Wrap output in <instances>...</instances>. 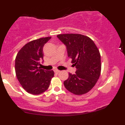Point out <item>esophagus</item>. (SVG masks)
I'll use <instances>...</instances> for the list:
<instances>
[{"label": "esophagus", "instance_id": "obj_1", "mask_svg": "<svg viewBox=\"0 0 125 125\" xmlns=\"http://www.w3.org/2000/svg\"><path fill=\"white\" fill-rule=\"evenodd\" d=\"M60 71H59V70H57V69H55V70H54V72L56 74H58L59 73H60Z\"/></svg>", "mask_w": 125, "mask_h": 125}]
</instances>
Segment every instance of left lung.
Here are the masks:
<instances>
[{
	"instance_id": "obj_1",
	"label": "left lung",
	"mask_w": 125,
	"mask_h": 125,
	"mask_svg": "<svg viewBox=\"0 0 125 125\" xmlns=\"http://www.w3.org/2000/svg\"><path fill=\"white\" fill-rule=\"evenodd\" d=\"M57 37L66 46L67 56L77 69L75 74L69 73L64 87L74 94H86L100 76L101 60L98 49L91 39L81 34H61Z\"/></svg>"
}]
</instances>
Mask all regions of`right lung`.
I'll use <instances>...</instances> for the list:
<instances>
[{
	"label": "right lung",
	"mask_w": 125,
	"mask_h": 125,
	"mask_svg": "<svg viewBox=\"0 0 125 125\" xmlns=\"http://www.w3.org/2000/svg\"><path fill=\"white\" fill-rule=\"evenodd\" d=\"M51 39V37H46L30 42L17 54L15 59L16 77L23 88L31 94H39L46 91L54 76L53 71H45L39 66L43 58L44 44Z\"/></svg>",
	"instance_id": "1"
}]
</instances>
